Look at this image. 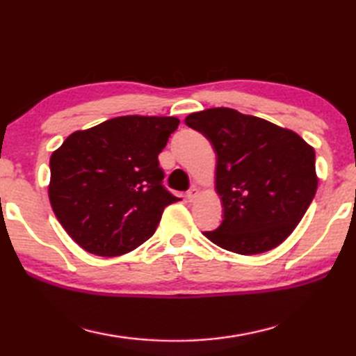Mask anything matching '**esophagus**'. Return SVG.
Listing matches in <instances>:
<instances>
[{
    "label": "esophagus",
    "mask_w": 356,
    "mask_h": 356,
    "mask_svg": "<svg viewBox=\"0 0 356 356\" xmlns=\"http://www.w3.org/2000/svg\"><path fill=\"white\" fill-rule=\"evenodd\" d=\"M198 194H200V191H198L195 186H194V188H191L188 192H186V198H188V200L192 203V202L197 200Z\"/></svg>",
    "instance_id": "obj_1"
}]
</instances>
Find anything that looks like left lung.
I'll return each instance as SVG.
<instances>
[{"label":"left lung","instance_id":"left-lung-1","mask_svg":"<svg viewBox=\"0 0 356 356\" xmlns=\"http://www.w3.org/2000/svg\"><path fill=\"white\" fill-rule=\"evenodd\" d=\"M186 123L217 153L223 220L203 234L239 254L269 252L288 239L316 195L314 148L296 131L232 108L192 112Z\"/></svg>","mask_w":356,"mask_h":356}]
</instances>
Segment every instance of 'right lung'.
<instances>
[{"mask_svg": "<svg viewBox=\"0 0 356 356\" xmlns=\"http://www.w3.org/2000/svg\"><path fill=\"white\" fill-rule=\"evenodd\" d=\"M179 118L122 115L74 131L49 158L48 197L68 236L97 257H120L154 234L165 207L158 154Z\"/></svg>", "mask_w": 356, "mask_h": 356, "instance_id": "obj_1", "label": "right lung"}]
</instances>
